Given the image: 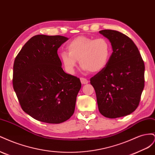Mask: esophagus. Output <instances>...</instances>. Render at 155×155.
<instances>
[{"label": "esophagus", "mask_w": 155, "mask_h": 155, "mask_svg": "<svg viewBox=\"0 0 155 155\" xmlns=\"http://www.w3.org/2000/svg\"><path fill=\"white\" fill-rule=\"evenodd\" d=\"M80 81L82 84H87L88 83L87 79L84 78H80Z\"/></svg>", "instance_id": "34e87169"}]
</instances>
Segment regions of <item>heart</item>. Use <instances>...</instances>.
<instances>
[{
    "label": "heart",
    "mask_w": 155,
    "mask_h": 155,
    "mask_svg": "<svg viewBox=\"0 0 155 155\" xmlns=\"http://www.w3.org/2000/svg\"><path fill=\"white\" fill-rule=\"evenodd\" d=\"M68 52L60 54L61 60L65 69L72 74L77 61L85 70L96 73L107 66L111 56V45L105 37L93 39L79 36L70 41L67 46Z\"/></svg>",
    "instance_id": "obj_1"
}]
</instances>
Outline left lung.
Wrapping results in <instances>:
<instances>
[{"instance_id": "8db88e82", "label": "left lung", "mask_w": 155, "mask_h": 155, "mask_svg": "<svg viewBox=\"0 0 155 155\" xmlns=\"http://www.w3.org/2000/svg\"><path fill=\"white\" fill-rule=\"evenodd\" d=\"M112 47L106 68L91 78L98 109L106 118H116L132 113L139 105L144 87L145 65L137 46L118 31H99Z\"/></svg>"}]
</instances>
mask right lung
<instances>
[{"instance_id": "add662e5", "label": "right lung", "mask_w": 155, "mask_h": 155, "mask_svg": "<svg viewBox=\"0 0 155 155\" xmlns=\"http://www.w3.org/2000/svg\"><path fill=\"white\" fill-rule=\"evenodd\" d=\"M68 39L61 35H35L15 59L13 89L22 109L38 121L60 124L74 112L81 83L63 71L58 54Z\"/></svg>"}]
</instances>
